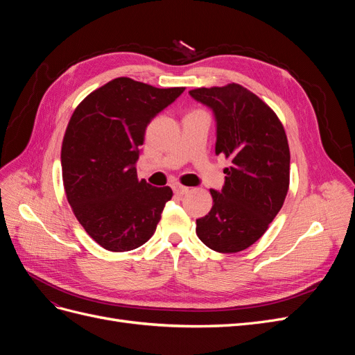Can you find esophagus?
<instances>
[{
  "label": "esophagus",
  "mask_w": 355,
  "mask_h": 355,
  "mask_svg": "<svg viewBox=\"0 0 355 355\" xmlns=\"http://www.w3.org/2000/svg\"><path fill=\"white\" fill-rule=\"evenodd\" d=\"M173 191H175L176 196H184V194H187V192L189 191V188L182 187V185H176V187L173 188Z\"/></svg>",
  "instance_id": "esophagus-1"
}]
</instances>
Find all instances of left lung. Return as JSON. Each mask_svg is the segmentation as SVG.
Instances as JSON below:
<instances>
[{
    "label": "left lung",
    "mask_w": 355,
    "mask_h": 355,
    "mask_svg": "<svg viewBox=\"0 0 355 355\" xmlns=\"http://www.w3.org/2000/svg\"><path fill=\"white\" fill-rule=\"evenodd\" d=\"M189 94L211 110L214 151L231 159L222 189H210L213 207L197 219L196 231L211 250L237 253L259 240L283 207L290 176L286 132L270 106L240 84Z\"/></svg>",
    "instance_id": "1"
}]
</instances>
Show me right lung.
<instances>
[{
  "label": "right lung",
  "mask_w": 355,
  "mask_h": 355,
  "mask_svg": "<svg viewBox=\"0 0 355 355\" xmlns=\"http://www.w3.org/2000/svg\"><path fill=\"white\" fill-rule=\"evenodd\" d=\"M184 90L115 78L90 93L71 116L60 155L63 185L75 218L106 250L145 244L173 196L168 187L137 180L136 163L148 124Z\"/></svg>",
  "instance_id": "add662e5"
}]
</instances>
